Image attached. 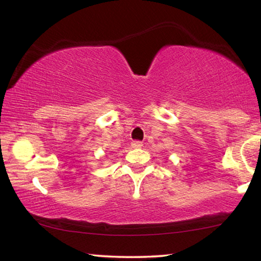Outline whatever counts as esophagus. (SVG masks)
I'll return each mask as SVG.
<instances>
[{
	"label": "esophagus",
	"mask_w": 261,
	"mask_h": 261,
	"mask_svg": "<svg viewBox=\"0 0 261 261\" xmlns=\"http://www.w3.org/2000/svg\"><path fill=\"white\" fill-rule=\"evenodd\" d=\"M141 146H143V143H141V141H139V140H135V141H132V143H131L132 148H140Z\"/></svg>",
	"instance_id": "esophagus-1"
}]
</instances>
